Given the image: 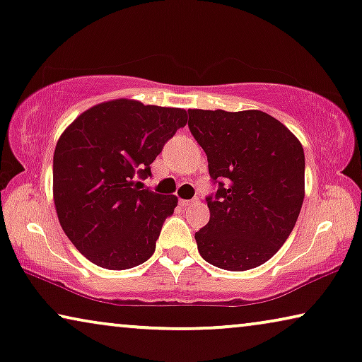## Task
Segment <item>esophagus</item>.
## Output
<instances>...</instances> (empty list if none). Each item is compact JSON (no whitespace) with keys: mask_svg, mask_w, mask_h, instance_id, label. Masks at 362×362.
Instances as JSON below:
<instances>
[{"mask_svg":"<svg viewBox=\"0 0 362 362\" xmlns=\"http://www.w3.org/2000/svg\"><path fill=\"white\" fill-rule=\"evenodd\" d=\"M192 202H194V201H186V199H181V201H180V204H181L182 207H187V206H191Z\"/></svg>","mask_w":362,"mask_h":362,"instance_id":"esophagus-1","label":"esophagus"}]
</instances>
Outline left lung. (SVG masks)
Here are the masks:
<instances>
[{"instance_id":"1","label":"left lung","mask_w":362,"mask_h":362,"mask_svg":"<svg viewBox=\"0 0 362 362\" xmlns=\"http://www.w3.org/2000/svg\"><path fill=\"white\" fill-rule=\"evenodd\" d=\"M191 134L218 181L207 197L211 218L196 232L199 253L228 271H248L271 259L292 232L305 196L302 144L263 111L189 109Z\"/></svg>"}]
</instances>
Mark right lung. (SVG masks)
Returning a JSON list of instances; mask_svg holds the SVG:
<instances>
[{
    "instance_id": "right-lung-1",
    "label": "right lung",
    "mask_w": 362,
    "mask_h": 362,
    "mask_svg": "<svg viewBox=\"0 0 362 362\" xmlns=\"http://www.w3.org/2000/svg\"><path fill=\"white\" fill-rule=\"evenodd\" d=\"M187 112L112 99L81 112L60 135L54 153L59 222L80 253L99 268L129 269L153 255L177 197L140 189L150 165Z\"/></svg>"
}]
</instances>
